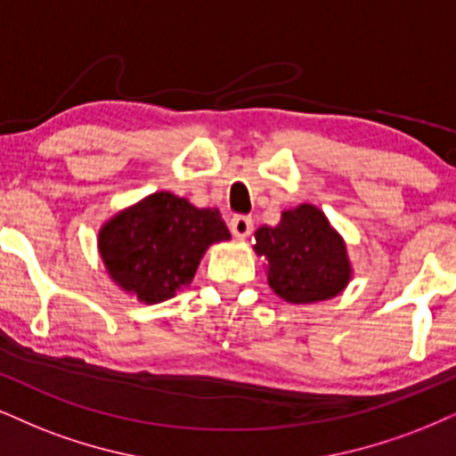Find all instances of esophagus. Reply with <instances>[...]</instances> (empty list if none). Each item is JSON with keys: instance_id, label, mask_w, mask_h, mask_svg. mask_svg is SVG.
<instances>
[{"instance_id": "1", "label": "esophagus", "mask_w": 456, "mask_h": 456, "mask_svg": "<svg viewBox=\"0 0 456 456\" xmlns=\"http://www.w3.org/2000/svg\"><path fill=\"white\" fill-rule=\"evenodd\" d=\"M254 230V219L247 216H234L230 219V232L234 234L237 239H247Z\"/></svg>"}]
</instances>
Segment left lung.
I'll list each match as a JSON object with an SVG mask.
<instances>
[{
    "label": "left lung",
    "instance_id": "left-lung-1",
    "mask_svg": "<svg viewBox=\"0 0 456 456\" xmlns=\"http://www.w3.org/2000/svg\"><path fill=\"white\" fill-rule=\"evenodd\" d=\"M254 249L266 260L268 285L291 305L330 300L351 279L345 240L325 213L306 202L281 213L277 226L257 228Z\"/></svg>",
    "mask_w": 456,
    "mask_h": 456
}]
</instances>
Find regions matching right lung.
I'll return each instance as SVG.
<instances>
[{"label": "right lung", "instance_id": "1", "mask_svg": "<svg viewBox=\"0 0 456 456\" xmlns=\"http://www.w3.org/2000/svg\"><path fill=\"white\" fill-rule=\"evenodd\" d=\"M228 239L217 209H199L162 190L103 224L99 254L118 288L159 305L190 285L209 245Z\"/></svg>", "mask_w": 456, "mask_h": 456}]
</instances>
